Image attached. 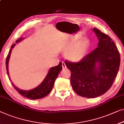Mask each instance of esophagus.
Returning <instances> with one entry per match:
<instances>
[{
  "label": "esophagus",
  "instance_id": "esophagus-1",
  "mask_svg": "<svg viewBox=\"0 0 124 124\" xmlns=\"http://www.w3.org/2000/svg\"><path fill=\"white\" fill-rule=\"evenodd\" d=\"M62 68H66V64L65 63V62H62Z\"/></svg>",
  "mask_w": 124,
  "mask_h": 124
}]
</instances>
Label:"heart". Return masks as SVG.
Returning a JSON list of instances; mask_svg holds the SVG:
<instances>
[{"mask_svg": "<svg viewBox=\"0 0 124 124\" xmlns=\"http://www.w3.org/2000/svg\"><path fill=\"white\" fill-rule=\"evenodd\" d=\"M76 40H71L64 45L63 50L66 52V56L72 62H79L84 58L88 46V41L87 39L78 41L75 43Z\"/></svg>", "mask_w": 124, "mask_h": 124, "instance_id": "heart-1", "label": "heart"}]
</instances>
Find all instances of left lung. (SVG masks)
I'll return each instance as SVG.
<instances>
[{
	"mask_svg": "<svg viewBox=\"0 0 124 124\" xmlns=\"http://www.w3.org/2000/svg\"><path fill=\"white\" fill-rule=\"evenodd\" d=\"M93 30L99 40L98 47L79 62L65 61L71 72L73 90L86 98H95L106 92L112 85L120 64L119 51L111 37L97 28Z\"/></svg>",
	"mask_w": 124,
	"mask_h": 124,
	"instance_id": "obj_1",
	"label": "left lung"
}]
</instances>
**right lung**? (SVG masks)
<instances>
[{"mask_svg": "<svg viewBox=\"0 0 124 124\" xmlns=\"http://www.w3.org/2000/svg\"><path fill=\"white\" fill-rule=\"evenodd\" d=\"M23 38H20L18 40L16 41V43L20 42L21 41H22ZM16 44H14L12 45L11 48H10L9 53L7 55V59H6V69L7 71V74L9 76V71H8V62L9 60L10 55L11 54V51L12 50V49L14 47V46H15ZM62 63L61 62H59V65L54 67L51 68V69L49 70V73L47 75V76L45 77V78L44 79V80H43V82L41 83L38 87L35 88V89H32V90L30 91H24L22 90L17 88L16 86H15L12 83L9 76V78L10 81L12 82V84L18 92L21 95H22L23 96L26 97L27 98H30V99L32 100H37V99H40L43 97L47 96L51 92L53 87L55 81L56 80V79L58 77L59 73L60 72L61 70L62 69Z\"/></svg>", "mask_w": 124, "mask_h": 124, "instance_id": "obj_1", "label": "right lung"}]
</instances>
